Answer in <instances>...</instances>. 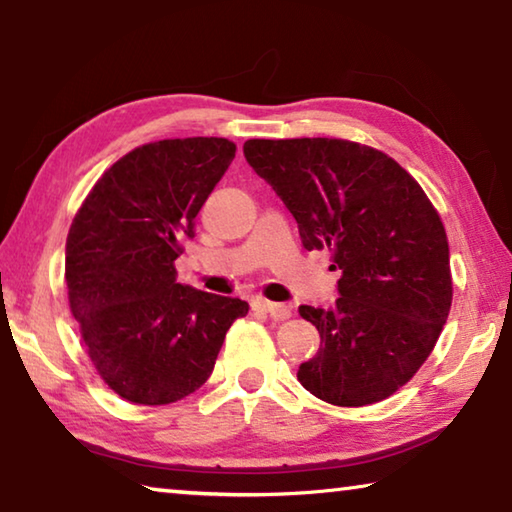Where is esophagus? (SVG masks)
<instances>
[{
    "label": "esophagus",
    "mask_w": 512,
    "mask_h": 512,
    "mask_svg": "<svg viewBox=\"0 0 512 512\" xmlns=\"http://www.w3.org/2000/svg\"><path fill=\"white\" fill-rule=\"evenodd\" d=\"M253 309L264 311V314L277 320V323H280V320H287L291 316V309L287 305H282V302H271L266 298H253Z\"/></svg>",
    "instance_id": "1"
}]
</instances>
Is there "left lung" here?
Here are the masks:
<instances>
[{"mask_svg":"<svg viewBox=\"0 0 512 512\" xmlns=\"http://www.w3.org/2000/svg\"><path fill=\"white\" fill-rule=\"evenodd\" d=\"M246 162L298 223L307 250H332L339 298L300 305L320 348L298 370L318 400L366 406L404 386L452 307L449 244L422 187L386 153L348 140H248Z\"/></svg>","mask_w":512,"mask_h":512,"instance_id":"1","label":"left lung"}]
</instances>
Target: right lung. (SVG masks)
<instances>
[{
	"mask_svg": "<svg viewBox=\"0 0 512 512\" xmlns=\"http://www.w3.org/2000/svg\"><path fill=\"white\" fill-rule=\"evenodd\" d=\"M223 137L144 144L117 160L74 216L69 309L94 368L128 402L171 404L201 388L248 302L180 284L173 262L235 158Z\"/></svg>",
	"mask_w": 512,
	"mask_h": 512,
	"instance_id": "obj_1",
	"label": "right lung"
}]
</instances>
